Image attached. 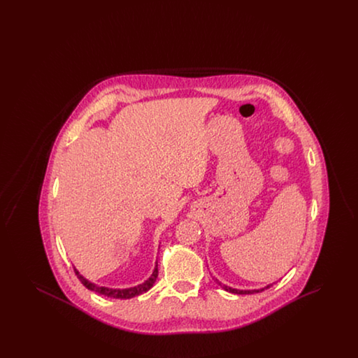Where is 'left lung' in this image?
<instances>
[{
  "label": "left lung",
  "instance_id": "8db88e82",
  "mask_svg": "<svg viewBox=\"0 0 358 358\" xmlns=\"http://www.w3.org/2000/svg\"><path fill=\"white\" fill-rule=\"evenodd\" d=\"M219 285L222 286V289H225V291H228V292H234V294H254V292H260V291H263V289H268V287H271L273 285H268L267 287H264V289H232V287H228V286H225V285H222L220 282H219Z\"/></svg>",
  "mask_w": 358,
  "mask_h": 358
}]
</instances>
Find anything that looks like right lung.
<instances>
[{"label":"right lung","instance_id":"add662e5","mask_svg":"<svg viewBox=\"0 0 358 358\" xmlns=\"http://www.w3.org/2000/svg\"><path fill=\"white\" fill-rule=\"evenodd\" d=\"M73 271L78 275V278H79V280L82 282V285L85 286L87 289H91V291H95V292H98V294H101V295H104V296H108V298H115V299H130V298H134L136 295H141V294L146 292L148 289H150L153 287L154 282H155V279H157V276H158V267L155 266L152 276H150L146 282H143L142 285H138L136 287L120 289H108V287L98 286V285H95V283H92V282H90V280H87L85 276H82L76 268H73Z\"/></svg>","mask_w":358,"mask_h":358}]
</instances>
